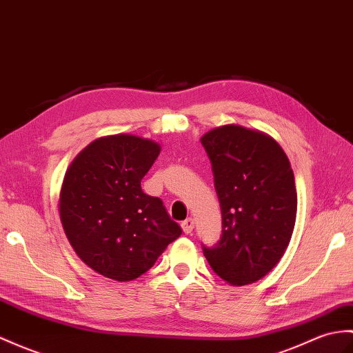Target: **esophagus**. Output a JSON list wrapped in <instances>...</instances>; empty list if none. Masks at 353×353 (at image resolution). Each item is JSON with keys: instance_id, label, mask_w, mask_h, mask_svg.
<instances>
[{"instance_id": "obj_1", "label": "esophagus", "mask_w": 353, "mask_h": 353, "mask_svg": "<svg viewBox=\"0 0 353 353\" xmlns=\"http://www.w3.org/2000/svg\"><path fill=\"white\" fill-rule=\"evenodd\" d=\"M194 219L192 218H186L183 223H182V230L186 233V234H190V233H192V230H194Z\"/></svg>"}]
</instances>
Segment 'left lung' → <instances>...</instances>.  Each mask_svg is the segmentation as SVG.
Listing matches in <instances>:
<instances>
[{
    "instance_id": "8db88e82",
    "label": "left lung",
    "mask_w": 353,
    "mask_h": 353,
    "mask_svg": "<svg viewBox=\"0 0 353 353\" xmlns=\"http://www.w3.org/2000/svg\"><path fill=\"white\" fill-rule=\"evenodd\" d=\"M223 215L215 247H203L228 284L259 281L284 256L296 221L298 195L288 154L257 129L224 125L201 137Z\"/></svg>"
}]
</instances>
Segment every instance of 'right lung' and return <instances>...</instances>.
I'll list each match as a JSON object with an SVG mask.
<instances>
[{
	"label": "right lung",
	"mask_w": 353,
	"mask_h": 353,
	"mask_svg": "<svg viewBox=\"0 0 353 353\" xmlns=\"http://www.w3.org/2000/svg\"><path fill=\"white\" fill-rule=\"evenodd\" d=\"M159 153L161 145L149 138L106 135L81 150L65 171L61 225L73 251L94 272L135 280L182 234L162 200L141 190Z\"/></svg>",
	"instance_id": "right-lung-1"
}]
</instances>
